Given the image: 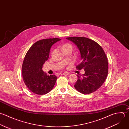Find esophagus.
Wrapping results in <instances>:
<instances>
[{
  "mask_svg": "<svg viewBox=\"0 0 129 129\" xmlns=\"http://www.w3.org/2000/svg\"><path fill=\"white\" fill-rule=\"evenodd\" d=\"M61 75H68L69 74V73L68 72H61L60 73Z\"/></svg>",
  "mask_w": 129,
  "mask_h": 129,
  "instance_id": "esophagus-1",
  "label": "esophagus"
}]
</instances>
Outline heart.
I'll use <instances>...</instances> for the list:
<instances>
[{
    "label": "heart",
    "mask_w": 129,
    "mask_h": 129,
    "mask_svg": "<svg viewBox=\"0 0 129 129\" xmlns=\"http://www.w3.org/2000/svg\"><path fill=\"white\" fill-rule=\"evenodd\" d=\"M66 49H69L72 50V45L69 43H66V44H64L62 46V50Z\"/></svg>",
    "instance_id": "1"
}]
</instances>
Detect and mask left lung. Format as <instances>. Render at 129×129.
I'll return each mask as SVG.
<instances>
[{
	"mask_svg": "<svg viewBox=\"0 0 129 129\" xmlns=\"http://www.w3.org/2000/svg\"><path fill=\"white\" fill-rule=\"evenodd\" d=\"M66 39L75 44L80 51L81 62L76 68L85 73L77 75L75 89L84 94L98 90L104 83L108 73V61L102 47L95 41L85 37Z\"/></svg>",
	"mask_w": 129,
	"mask_h": 129,
	"instance_id": "obj_1",
	"label": "left lung"
}]
</instances>
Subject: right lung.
<instances>
[{
	"label": "right lung",
	"mask_w": 129,
	"mask_h": 129,
	"mask_svg": "<svg viewBox=\"0 0 129 129\" xmlns=\"http://www.w3.org/2000/svg\"><path fill=\"white\" fill-rule=\"evenodd\" d=\"M61 40L53 38L38 41L27 52L22 66V75L25 85L33 93L43 95L54 87L57 77L48 75L42 68L49 58L51 47Z\"/></svg>",
	"instance_id": "add662e5"
}]
</instances>
